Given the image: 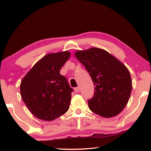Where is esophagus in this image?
I'll return each instance as SVG.
<instances>
[{
    "instance_id": "34e87169",
    "label": "esophagus",
    "mask_w": 151,
    "mask_h": 151,
    "mask_svg": "<svg viewBox=\"0 0 151 151\" xmlns=\"http://www.w3.org/2000/svg\"><path fill=\"white\" fill-rule=\"evenodd\" d=\"M74 90H75L76 93H78V92L80 91L81 88H80V87H79V86H78V87H75V88H74Z\"/></svg>"
}]
</instances>
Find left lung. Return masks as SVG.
I'll list each match as a JSON object with an SVG mask.
<instances>
[{"mask_svg":"<svg viewBox=\"0 0 151 151\" xmlns=\"http://www.w3.org/2000/svg\"><path fill=\"white\" fill-rule=\"evenodd\" d=\"M75 57L85 66L94 86L93 97L88 101V108L105 118L119 114L127 104L132 91L128 68L101 48L78 50Z\"/></svg>","mask_w":151,"mask_h":151,"instance_id":"left-lung-1","label":"left lung"}]
</instances>
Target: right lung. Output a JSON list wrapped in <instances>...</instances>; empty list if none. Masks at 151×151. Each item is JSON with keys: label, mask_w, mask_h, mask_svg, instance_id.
<instances>
[{"label": "right lung", "mask_w": 151, "mask_h": 151, "mask_svg": "<svg viewBox=\"0 0 151 151\" xmlns=\"http://www.w3.org/2000/svg\"><path fill=\"white\" fill-rule=\"evenodd\" d=\"M70 56L68 51L45 55L22 78L21 97L38 119L53 121L69 109L73 90L60 70Z\"/></svg>", "instance_id": "add662e5"}]
</instances>
